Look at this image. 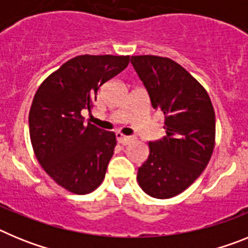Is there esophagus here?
<instances>
[{"mask_svg": "<svg viewBox=\"0 0 248 248\" xmlns=\"http://www.w3.org/2000/svg\"><path fill=\"white\" fill-rule=\"evenodd\" d=\"M115 137H117L118 143H120L122 145H128V144H130L131 141L134 140L131 137H126V135L122 134V133H117V134H115Z\"/></svg>", "mask_w": 248, "mask_h": 248, "instance_id": "obj_1", "label": "esophagus"}]
</instances>
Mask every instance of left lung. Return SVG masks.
<instances>
[{
  "label": "left lung",
  "mask_w": 248,
  "mask_h": 248,
  "mask_svg": "<svg viewBox=\"0 0 248 248\" xmlns=\"http://www.w3.org/2000/svg\"><path fill=\"white\" fill-rule=\"evenodd\" d=\"M150 97L165 115L166 137L149 143L148 160L138 170V183L151 198L181 194L207 166L215 146L216 122L211 99L202 85L172 59L131 56Z\"/></svg>",
  "instance_id": "left-lung-1"
}]
</instances>
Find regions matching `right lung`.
Masks as SVG:
<instances>
[{
  "instance_id": "add662e5",
  "label": "right lung",
  "mask_w": 248,
  "mask_h": 248,
  "mask_svg": "<svg viewBox=\"0 0 248 248\" xmlns=\"http://www.w3.org/2000/svg\"><path fill=\"white\" fill-rule=\"evenodd\" d=\"M129 58L74 57L34 94L28 117L34 155L45 171L73 194H89L103 183L117 145L113 131L84 124L80 111L93 107L99 87L124 71Z\"/></svg>"
}]
</instances>
